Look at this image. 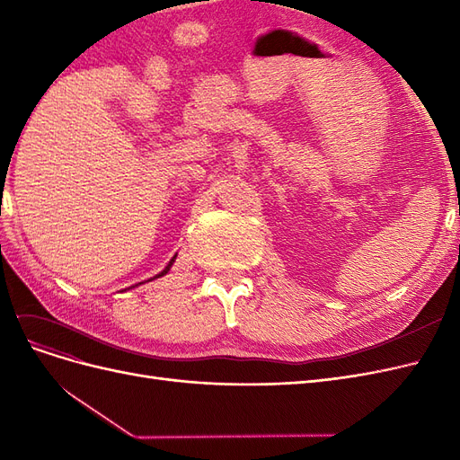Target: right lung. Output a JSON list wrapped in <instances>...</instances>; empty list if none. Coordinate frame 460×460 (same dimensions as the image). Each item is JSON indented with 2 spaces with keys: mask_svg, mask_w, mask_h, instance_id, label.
<instances>
[{
  "mask_svg": "<svg viewBox=\"0 0 460 460\" xmlns=\"http://www.w3.org/2000/svg\"><path fill=\"white\" fill-rule=\"evenodd\" d=\"M174 261H176V255L171 259V262L169 264H166V267H164V270H161L157 276H153V278H149V280L147 282H151V280H155V278H161V276H164L166 272H169L171 270V267H172V264H174ZM140 284H144V282H140ZM140 284H136V286H130L128 289H132V288H137V286H140Z\"/></svg>",
  "mask_w": 460,
  "mask_h": 460,
  "instance_id": "right-lung-1",
  "label": "right lung"
}]
</instances>
